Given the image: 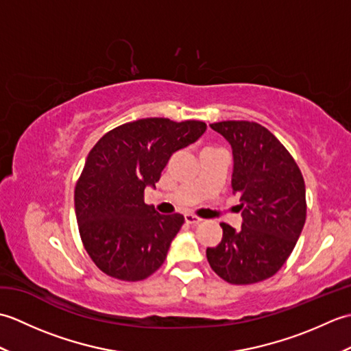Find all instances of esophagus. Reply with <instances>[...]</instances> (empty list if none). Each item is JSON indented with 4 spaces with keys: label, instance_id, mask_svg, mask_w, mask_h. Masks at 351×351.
Returning a JSON list of instances; mask_svg holds the SVG:
<instances>
[{
    "label": "esophagus",
    "instance_id": "obj_1",
    "mask_svg": "<svg viewBox=\"0 0 351 351\" xmlns=\"http://www.w3.org/2000/svg\"><path fill=\"white\" fill-rule=\"evenodd\" d=\"M184 220H185V223H189V225H197V223L202 221V219H199V217H196V215H193V214H185L184 215Z\"/></svg>",
    "mask_w": 351,
    "mask_h": 351
}]
</instances>
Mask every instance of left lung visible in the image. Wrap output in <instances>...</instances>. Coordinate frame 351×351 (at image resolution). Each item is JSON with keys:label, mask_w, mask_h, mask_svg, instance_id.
<instances>
[{"label": "left lung", "mask_w": 351, "mask_h": 351, "mask_svg": "<svg viewBox=\"0 0 351 351\" xmlns=\"http://www.w3.org/2000/svg\"><path fill=\"white\" fill-rule=\"evenodd\" d=\"M232 146V191L240 196L243 225L221 223L223 238L206 249L223 280L249 285L271 278L294 250L306 220L303 175L280 141L263 125L225 121L210 125Z\"/></svg>", "instance_id": "1"}]
</instances>
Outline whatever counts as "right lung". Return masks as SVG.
Wrapping results in <instances>:
<instances>
[{
	"label": "right lung",
	"mask_w": 351,
	"mask_h": 351,
	"mask_svg": "<svg viewBox=\"0 0 351 351\" xmlns=\"http://www.w3.org/2000/svg\"><path fill=\"white\" fill-rule=\"evenodd\" d=\"M206 123L147 117L108 131L87 155L75 185L81 241L101 271L137 282L162 265L184 215L145 204L170 156L202 136Z\"/></svg>",
	"instance_id": "add662e5"
}]
</instances>
